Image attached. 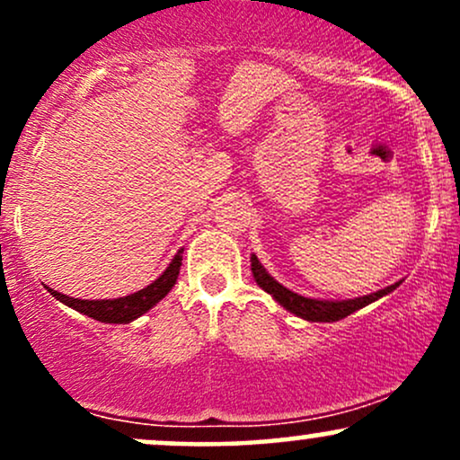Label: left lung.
I'll return each mask as SVG.
<instances>
[{"instance_id":"left-lung-1","label":"left lung","mask_w":460,"mask_h":460,"mask_svg":"<svg viewBox=\"0 0 460 460\" xmlns=\"http://www.w3.org/2000/svg\"><path fill=\"white\" fill-rule=\"evenodd\" d=\"M251 270H252V277H255L257 285H260L261 289H266L268 294H272L274 300L277 303H281L285 309L292 311V314H296L298 318H305L309 322H337L341 318H346V315L355 314L357 309L366 307V305L374 303V300L383 298L385 294L394 292L395 288H398L400 283L395 285H389V288L381 289V292L376 294H369V296H363V298H352V300H315V298H305V296H298V294L289 292L288 288H283L281 283H277L270 274L266 272V268L261 266L260 260H257V255L251 257Z\"/></svg>"}]
</instances>
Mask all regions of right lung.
Wrapping results in <instances>:
<instances>
[{"instance_id":"obj_1","label":"right lung","mask_w":460,"mask_h":460,"mask_svg":"<svg viewBox=\"0 0 460 460\" xmlns=\"http://www.w3.org/2000/svg\"><path fill=\"white\" fill-rule=\"evenodd\" d=\"M181 251L177 252L175 260L168 263V268L164 270V274L157 281H153L151 285H146L145 289L140 292L129 294L125 298H114V300H82V298H71L65 296V294L56 292V289H49L54 296L60 300V303L68 305L79 314L88 315V318L99 320V322H108V324H128V322L136 320L138 315L146 314L153 305L160 303V300L166 296L168 292L172 289V285L177 281L179 268H181Z\"/></svg>"}]
</instances>
